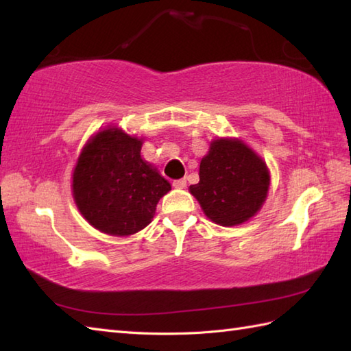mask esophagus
Masks as SVG:
<instances>
[{"mask_svg": "<svg viewBox=\"0 0 351 351\" xmlns=\"http://www.w3.org/2000/svg\"><path fill=\"white\" fill-rule=\"evenodd\" d=\"M173 187L175 189H185V187H187V181H185V178H181V180L173 181Z\"/></svg>", "mask_w": 351, "mask_h": 351, "instance_id": "1", "label": "esophagus"}]
</instances>
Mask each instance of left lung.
<instances>
[{
	"label": "left lung",
	"mask_w": 351,
	"mask_h": 351,
	"mask_svg": "<svg viewBox=\"0 0 351 351\" xmlns=\"http://www.w3.org/2000/svg\"><path fill=\"white\" fill-rule=\"evenodd\" d=\"M267 164L238 138L214 140L200 161L199 182L190 185L205 215L220 226L247 221L265 202Z\"/></svg>",
	"instance_id": "left-lung-1"
}]
</instances>
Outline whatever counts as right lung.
<instances>
[{
    "label": "right lung",
    "instance_id": "obj_1",
    "mask_svg": "<svg viewBox=\"0 0 351 351\" xmlns=\"http://www.w3.org/2000/svg\"><path fill=\"white\" fill-rule=\"evenodd\" d=\"M143 140L107 128L87 141L72 175L83 217L104 234L128 237L152 221L170 184L141 158Z\"/></svg>",
    "mask_w": 351,
    "mask_h": 351
}]
</instances>
